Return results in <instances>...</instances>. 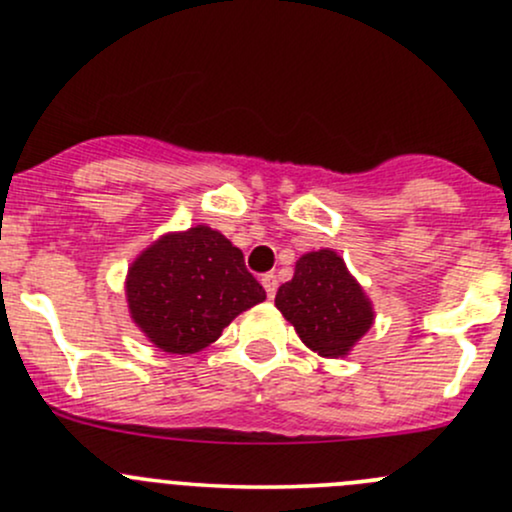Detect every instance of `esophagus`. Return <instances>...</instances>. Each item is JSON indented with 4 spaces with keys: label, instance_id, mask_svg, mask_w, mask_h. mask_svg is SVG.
Returning <instances> with one entry per match:
<instances>
[{
    "label": "esophagus",
    "instance_id": "esophagus-1",
    "mask_svg": "<svg viewBox=\"0 0 512 512\" xmlns=\"http://www.w3.org/2000/svg\"><path fill=\"white\" fill-rule=\"evenodd\" d=\"M262 286H265L269 299H274V294H277V274H265V277H262Z\"/></svg>",
    "mask_w": 512,
    "mask_h": 512
}]
</instances>
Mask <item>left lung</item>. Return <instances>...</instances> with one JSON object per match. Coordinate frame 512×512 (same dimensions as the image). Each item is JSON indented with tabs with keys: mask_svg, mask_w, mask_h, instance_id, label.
Instances as JSON below:
<instances>
[{
	"mask_svg": "<svg viewBox=\"0 0 512 512\" xmlns=\"http://www.w3.org/2000/svg\"><path fill=\"white\" fill-rule=\"evenodd\" d=\"M274 306L318 357L342 359L372 330L376 311L364 286L333 247L301 255Z\"/></svg>",
	"mask_w": 512,
	"mask_h": 512,
	"instance_id": "1",
	"label": "left lung"
}]
</instances>
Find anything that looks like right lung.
I'll list each match as a JSON object with an SVG mask.
<instances>
[{"instance_id":"right-lung-1","label":"right lung","mask_w":512,"mask_h":512,"mask_svg":"<svg viewBox=\"0 0 512 512\" xmlns=\"http://www.w3.org/2000/svg\"><path fill=\"white\" fill-rule=\"evenodd\" d=\"M123 289L128 316L167 355L201 352L230 320L267 299L245 269L243 250L206 223L170 230L143 247Z\"/></svg>"}]
</instances>
